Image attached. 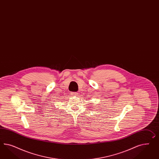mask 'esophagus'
Listing matches in <instances>:
<instances>
[{"label": "esophagus", "mask_w": 159, "mask_h": 159, "mask_svg": "<svg viewBox=\"0 0 159 159\" xmlns=\"http://www.w3.org/2000/svg\"><path fill=\"white\" fill-rule=\"evenodd\" d=\"M77 94L78 93H77V92H72L71 93V95H73V96H76V95H77Z\"/></svg>", "instance_id": "1"}]
</instances>
